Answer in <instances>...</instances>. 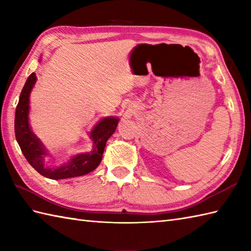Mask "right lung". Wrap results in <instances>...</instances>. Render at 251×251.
I'll return each mask as SVG.
<instances>
[{
  "label": "right lung",
  "instance_id": "add662e5",
  "mask_svg": "<svg viewBox=\"0 0 251 251\" xmlns=\"http://www.w3.org/2000/svg\"><path fill=\"white\" fill-rule=\"evenodd\" d=\"M35 81L36 76L33 72L30 74L23 90H21L15 114L16 139H17L18 145L26 161L37 173L46 178L54 180L79 177V176L93 172L94 169L98 167L101 159H102L105 143L114 134L119 119L105 117L98 123L97 126L90 132V138L94 141V149L92 152L78 154V155L72 157L70 162L58 168L47 167L44 163V157L47 155V152L41 141L31 131L28 122L29 96Z\"/></svg>",
  "mask_w": 251,
  "mask_h": 251
}]
</instances>
